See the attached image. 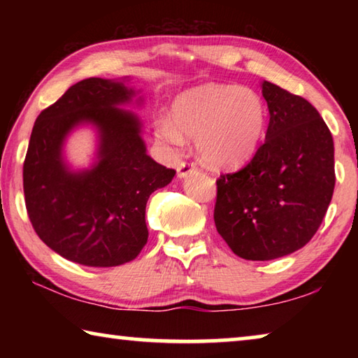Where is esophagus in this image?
<instances>
[{"label":"esophagus","mask_w":358,"mask_h":358,"mask_svg":"<svg viewBox=\"0 0 358 358\" xmlns=\"http://www.w3.org/2000/svg\"><path fill=\"white\" fill-rule=\"evenodd\" d=\"M197 171V167L191 164V162H181V164L177 167V173L178 178H186L187 175H191Z\"/></svg>","instance_id":"esophagus-1"}]
</instances>
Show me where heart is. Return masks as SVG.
<instances>
[{
    "instance_id": "1",
    "label": "heart",
    "mask_w": 358,
    "mask_h": 358,
    "mask_svg": "<svg viewBox=\"0 0 358 358\" xmlns=\"http://www.w3.org/2000/svg\"><path fill=\"white\" fill-rule=\"evenodd\" d=\"M171 120L156 123V136L172 147L196 138L203 164L229 169L256 153L266 129V106L256 90L232 85H201L180 93Z\"/></svg>"
}]
</instances>
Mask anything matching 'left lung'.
I'll list each match as a JSON object with an SVG mask.
<instances>
[{"label":"left lung","instance_id":"left-lung-1","mask_svg":"<svg viewBox=\"0 0 358 358\" xmlns=\"http://www.w3.org/2000/svg\"><path fill=\"white\" fill-rule=\"evenodd\" d=\"M270 121L265 142L241 171L216 181L215 224L237 256L271 260L305 246L335 189V148L306 99L260 82Z\"/></svg>","mask_w":358,"mask_h":358}]
</instances>
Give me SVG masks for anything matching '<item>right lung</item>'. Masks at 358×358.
Listing matches in <instances>:
<instances>
[{
	"label": "right lung",
	"instance_id": "1",
	"mask_svg": "<svg viewBox=\"0 0 358 358\" xmlns=\"http://www.w3.org/2000/svg\"><path fill=\"white\" fill-rule=\"evenodd\" d=\"M131 77L85 78L36 120L23 164L29 221L59 256L85 266H117L134 260L147 245L145 208L173 169L147 153L142 107ZM88 127L96 148L88 168H74L65 155L72 131Z\"/></svg>",
	"mask_w": 358,
	"mask_h": 358
}]
</instances>
